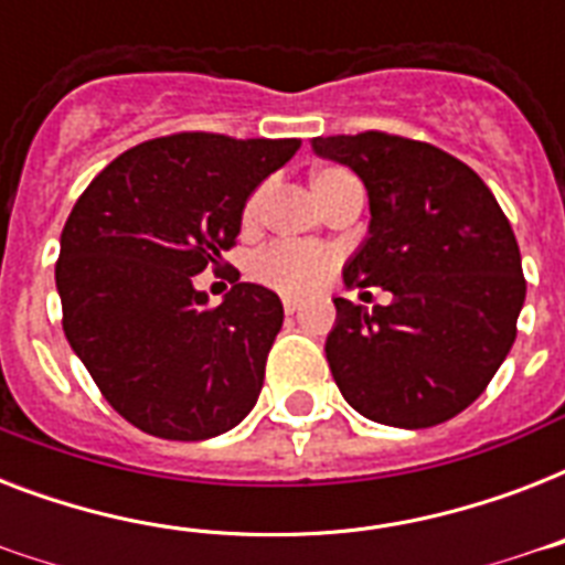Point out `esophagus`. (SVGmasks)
<instances>
[{
  "label": "esophagus",
  "mask_w": 565,
  "mask_h": 565,
  "mask_svg": "<svg viewBox=\"0 0 565 565\" xmlns=\"http://www.w3.org/2000/svg\"><path fill=\"white\" fill-rule=\"evenodd\" d=\"M284 310H287V313L292 317V313H299V310H301V301L299 299H284Z\"/></svg>",
  "instance_id": "34e87169"
}]
</instances>
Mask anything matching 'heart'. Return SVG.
Here are the masks:
<instances>
[{
  "label": "heart",
  "mask_w": 565,
  "mask_h": 565,
  "mask_svg": "<svg viewBox=\"0 0 565 565\" xmlns=\"http://www.w3.org/2000/svg\"><path fill=\"white\" fill-rule=\"evenodd\" d=\"M354 175L345 170H319L313 175V190L319 199H326L331 190H337ZM264 204V188L248 195L246 207H243V222H255ZM337 252L326 246H308V243H273L255 257V278L264 281L266 287L287 292V296H305V292L317 290L319 284L326 281L328 273L334 269Z\"/></svg>",
  "instance_id": "heart-1"
}]
</instances>
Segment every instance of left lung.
<instances>
[{
	"label": "left lung",
	"mask_w": 565,
	"mask_h": 565,
	"mask_svg": "<svg viewBox=\"0 0 565 565\" xmlns=\"http://www.w3.org/2000/svg\"><path fill=\"white\" fill-rule=\"evenodd\" d=\"M313 152L349 167L370 195V234L345 284L393 292L372 310L334 299L326 358L340 393L393 428L451 419L516 340L525 275L508 216L478 172L430 143L363 131L313 137Z\"/></svg>",
	"instance_id": "1"
}]
</instances>
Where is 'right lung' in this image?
I'll use <instances>...</instances> for the list:
<instances>
[{
  "mask_svg": "<svg viewBox=\"0 0 565 565\" xmlns=\"http://www.w3.org/2000/svg\"><path fill=\"white\" fill-rule=\"evenodd\" d=\"M299 146L296 137H158L110 161L75 202L55 266L64 334L135 428L193 443L255 407L281 299L239 281L211 305L193 275L220 269L248 195Z\"/></svg>",
  "mask_w": 565,
  "mask_h": 565,
  "instance_id": "obj_1",
  "label": "right lung"
}]
</instances>
